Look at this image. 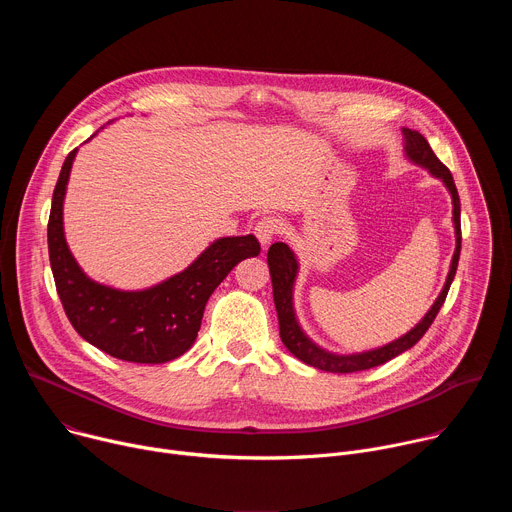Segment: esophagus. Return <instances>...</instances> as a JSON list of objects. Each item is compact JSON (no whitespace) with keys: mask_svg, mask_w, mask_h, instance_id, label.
I'll return each instance as SVG.
<instances>
[{"mask_svg":"<svg viewBox=\"0 0 512 512\" xmlns=\"http://www.w3.org/2000/svg\"><path fill=\"white\" fill-rule=\"evenodd\" d=\"M255 237L259 239V243L263 245V247H267L269 243H271V239L279 233V223H277V218H273V216H263V218H259V221L255 223Z\"/></svg>","mask_w":512,"mask_h":512,"instance_id":"esophagus-1","label":"esophagus"}]
</instances>
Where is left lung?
I'll return each mask as SVG.
<instances>
[{
    "label": "left lung",
    "mask_w": 512,
    "mask_h": 512,
    "mask_svg": "<svg viewBox=\"0 0 512 512\" xmlns=\"http://www.w3.org/2000/svg\"><path fill=\"white\" fill-rule=\"evenodd\" d=\"M403 150H405V158L427 170L433 178H440L444 182V186L448 188L450 196H452V223H454V235H456V249H454V257L450 263V271L446 277V283L440 291V296L435 298L433 306L427 310V314L403 336H399L397 340L373 348V350H364V352H352V354H336L330 352L322 346H318L300 326V320L296 316V306H294V287H296V279H298V271H300V263L296 253L289 249V245L285 243H273L267 251V263H269V273H271V283H273V302H275V310H277V320H279V336L281 342L285 344V348L294 354L296 358H300L302 362L310 364L314 369L326 371V373H356V371H367L373 367H379V364L399 356L401 352L409 350L413 344L419 342V338L427 332V328L431 326V322L435 320L437 312L444 306L448 289L454 281L456 269H458V259H460V249H462V229H460V196L454 184V178L450 174V170L437 160V156L433 154V150L429 148L427 139L413 129L403 127Z\"/></svg>",
    "instance_id": "obj_1"
}]
</instances>
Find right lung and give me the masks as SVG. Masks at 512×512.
<instances>
[{"mask_svg":"<svg viewBox=\"0 0 512 512\" xmlns=\"http://www.w3.org/2000/svg\"><path fill=\"white\" fill-rule=\"evenodd\" d=\"M77 152L72 150L62 164L48 221V255L62 308L72 328L89 344L119 360L139 364L174 360L194 344L212 291L237 263L259 255L261 245L253 235L221 237L184 271L145 289H117L91 279L72 257L62 221L66 184Z\"/></svg>","mask_w":512,"mask_h":512,"instance_id":"right-lung-1","label":"right lung"}]
</instances>
